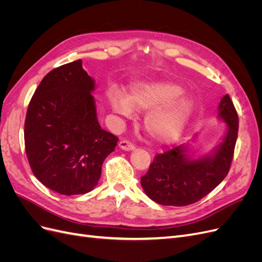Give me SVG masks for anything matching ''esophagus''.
<instances>
[{
    "instance_id": "obj_1",
    "label": "esophagus",
    "mask_w": 262,
    "mask_h": 262,
    "mask_svg": "<svg viewBox=\"0 0 262 262\" xmlns=\"http://www.w3.org/2000/svg\"><path fill=\"white\" fill-rule=\"evenodd\" d=\"M119 147H120L123 150H132V149L136 148L134 144L132 143V142H130L129 140H122V141L119 142Z\"/></svg>"
}]
</instances>
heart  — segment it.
Wrapping results in <instances>:
<instances>
[{"instance_id":"1","label":"heart","mask_w":262,"mask_h":262,"mask_svg":"<svg viewBox=\"0 0 262 262\" xmlns=\"http://www.w3.org/2000/svg\"><path fill=\"white\" fill-rule=\"evenodd\" d=\"M181 93L182 87L175 83L147 81L134 84L128 96L110 92L109 101L115 113L129 119L134 110L149 109L143 121L145 130L158 143H169L184 131L193 110V102Z\"/></svg>"}]
</instances>
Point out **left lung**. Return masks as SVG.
Segmentation results:
<instances>
[{"instance_id": "left-lung-1", "label": "left lung", "mask_w": 262, "mask_h": 262, "mask_svg": "<svg viewBox=\"0 0 262 262\" xmlns=\"http://www.w3.org/2000/svg\"><path fill=\"white\" fill-rule=\"evenodd\" d=\"M217 116L227 124L225 137L212 154L191 158L181 144L157 154L141 185L146 195L162 205L185 207L216 188L228 173L238 134V115L231 97L221 99Z\"/></svg>"}]
</instances>
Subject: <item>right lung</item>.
<instances>
[{"label":"right lung","instance_id":"1","mask_svg":"<svg viewBox=\"0 0 262 262\" xmlns=\"http://www.w3.org/2000/svg\"><path fill=\"white\" fill-rule=\"evenodd\" d=\"M95 81L76 60L55 68L37 87L28 105L25 149L36 178L53 191L90 192L118 138L101 129L92 92Z\"/></svg>","mask_w":262,"mask_h":262}]
</instances>
